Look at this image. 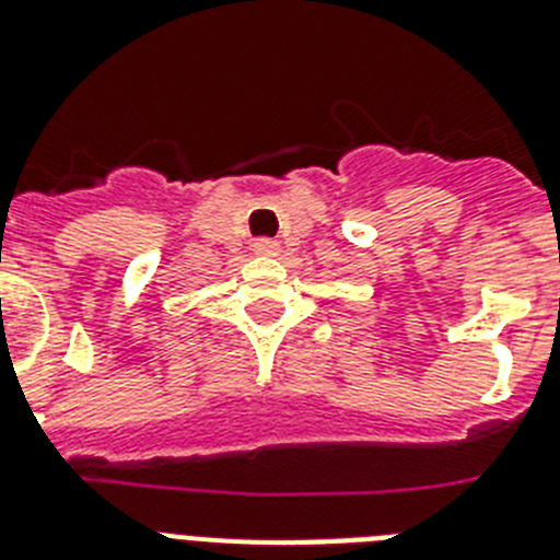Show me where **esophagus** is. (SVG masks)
Instances as JSON below:
<instances>
[{
	"label": "esophagus",
	"mask_w": 560,
	"mask_h": 560,
	"mask_svg": "<svg viewBox=\"0 0 560 560\" xmlns=\"http://www.w3.org/2000/svg\"><path fill=\"white\" fill-rule=\"evenodd\" d=\"M255 252L257 255H277V252H280V244H277L275 237H257Z\"/></svg>",
	"instance_id": "obj_1"
}]
</instances>
